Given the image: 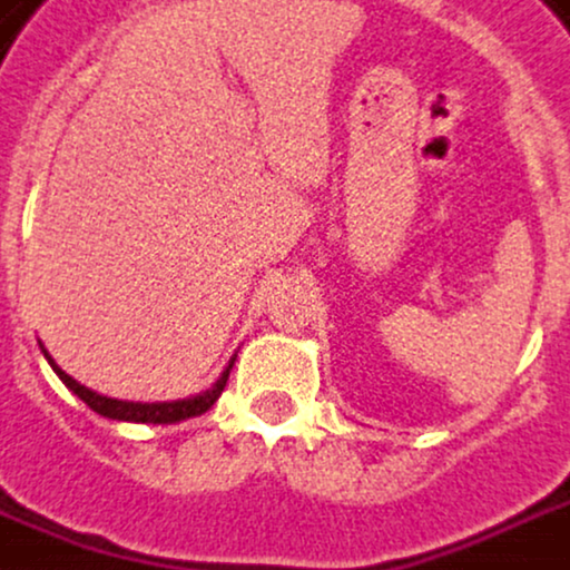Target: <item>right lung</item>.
Here are the masks:
<instances>
[{
    "mask_svg": "<svg viewBox=\"0 0 570 570\" xmlns=\"http://www.w3.org/2000/svg\"><path fill=\"white\" fill-rule=\"evenodd\" d=\"M46 354V351H43ZM46 361H49V366L59 373V380H62L75 395H78L90 411H97V414H102V417L109 420H131V423H178V420H187V417H197V414H204V411H209L213 404H216V399L223 395L225 383H228V370H232V364H235V357L228 361V366H225V373L213 383V389H206V392H200V395H194V399H181V401H118V399H106V395H99V392H94V389H87V385H80L78 380H71L68 373H65L62 366L56 364L49 354H46Z\"/></svg>",
    "mask_w": 570,
    "mask_h": 570,
    "instance_id": "add662e5",
    "label": "right lung"
}]
</instances>
